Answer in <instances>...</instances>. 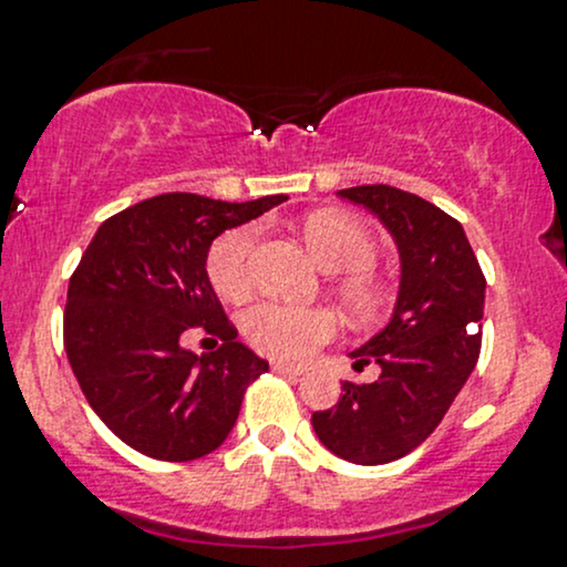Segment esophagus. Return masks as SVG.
<instances>
[{
  "mask_svg": "<svg viewBox=\"0 0 567 567\" xmlns=\"http://www.w3.org/2000/svg\"><path fill=\"white\" fill-rule=\"evenodd\" d=\"M271 370H275L277 374H303L301 367L285 364V361H271Z\"/></svg>",
  "mask_w": 567,
  "mask_h": 567,
  "instance_id": "1",
  "label": "esophagus"
}]
</instances>
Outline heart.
I'll return each instance as SVG.
<instances>
[{
    "instance_id": "b5f03b06",
    "label": "heart",
    "mask_w": 567,
    "mask_h": 567,
    "mask_svg": "<svg viewBox=\"0 0 567 567\" xmlns=\"http://www.w3.org/2000/svg\"><path fill=\"white\" fill-rule=\"evenodd\" d=\"M301 235L313 261L336 271L332 292L351 322L374 324L388 311L385 282L370 266L378 261V240L359 218L343 210H313L303 218ZM258 229L254 224L235 227L210 243L206 275L210 288L224 301H245L254 288L250 250ZM243 332L256 351L275 359L303 361L336 336V317L327 309H296L282 303H258L245 311Z\"/></svg>"
}]
</instances>
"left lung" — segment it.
I'll return each instance as SVG.
<instances>
[{
  "label": "left lung",
  "mask_w": 567,
  "mask_h": 567,
  "mask_svg": "<svg viewBox=\"0 0 567 567\" xmlns=\"http://www.w3.org/2000/svg\"><path fill=\"white\" fill-rule=\"evenodd\" d=\"M340 197L370 208L401 254V290L391 324L351 357L380 364L374 383H343L332 409L311 414L319 441L353 465L401 460L431 435L481 357L486 277L465 229L433 203L364 184Z\"/></svg>",
  "instance_id": "8db88e82"
}]
</instances>
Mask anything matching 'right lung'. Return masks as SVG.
Listing matches in <instances>:
<instances>
[{
    "label": "right lung",
    "mask_w": 567,
    "mask_h": 567,
    "mask_svg": "<svg viewBox=\"0 0 567 567\" xmlns=\"http://www.w3.org/2000/svg\"><path fill=\"white\" fill-rule=\"evenodd\" d=\"M282 200L166 193L105 218L89 243L68 282L63 343L89 406L134 452L163 462L216 452L248 385L269 370L237 340L206 256L224 229ZM197 326L223 340L203 358L178 346Z\"/></svg>",
    "instance_id": "obj_1"
}]
</instances>
